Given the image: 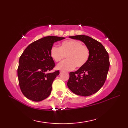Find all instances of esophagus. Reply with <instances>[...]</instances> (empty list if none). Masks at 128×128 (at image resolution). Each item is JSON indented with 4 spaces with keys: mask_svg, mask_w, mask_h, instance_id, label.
I'll list each match as a JSON object with an SVG mask.
<instances>
[{
    "mask_svg": "<svg viewBox=\"0 0 128 128\" xmlns=\"http://www.w3.org/2000/svg\"><path fill=\"white\" fill-rule=\"evenodd\" d=\"M64 72V71H62V70H61V71H60V73H62V72Z\"/></svg>",
    "mask_w": 128,
    "mask_h": 128,
    "instance_id": "esophagus-1",
    "label": "esophagus"
}]
</instances>
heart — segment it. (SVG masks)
Segmentation results:
<instances>
[{
  "instance_id": "b5f03b06",
  "label": "heart",
  "mask_w": 128,
  "mask_h": 128,
  "mask_svg": "<svg viewBox=\"0 0 128 128\" xmlns=\"http://www.w3.org/2000/svg\"><path fill=\"white\" fill-rule=\"evenodd\" d=\"M67 60L56 66L60 70H72L84 66L88 62L90 56L88 48L78 40H70L62 42L60 47L53 46L50 50V56L54 61L59 62L66 58Z\"/></svg>"
}]
</instances>
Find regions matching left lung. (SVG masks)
Here are the masks:
<instances>
[{"mask_svg": "<svg viewBox=\"0 0 128 128\" xmlns=\"http://www.w3.org/2000/svg\"><path fill=\"white\" fill-rule=\"evenodd\" d=\"M85 43L90 50L88 62L76 72H70L67 85L73 93L88 96L99 90L104 85L110 68L108 53L100 42L85 35L69 36Z\"/></svg>", "mask_w": 128, "mask_h": 128, "instance_id": "8db88e82", "label": "left lung"}]
</instances>
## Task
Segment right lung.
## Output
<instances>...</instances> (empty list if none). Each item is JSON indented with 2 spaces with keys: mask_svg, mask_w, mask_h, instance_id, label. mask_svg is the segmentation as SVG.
Returning <instances> with one entry per match:
<instances>
[{
  "mask_svg": "<svg viewBox=\"0 0 128 128\" xmlns=\"http://www.w3.org/2000/svg\"><path fill=\"white\" fill-rule=\"evenodd\" d=\"M64 37L47 36L28 46L19 59L18 76L21 91L27 98L39 102L50 96L59 71L49 72L55 66L50 56L54 43Z\"/></svg>",
  "mask_w": 128,
  "mask_h": 128,
  "instance_id": "add662e5",
  "label": "right lung"
}]
</instances>
